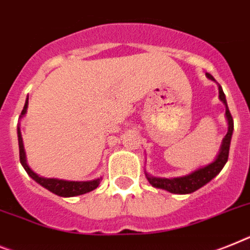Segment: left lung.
Returning a JSON list of instances; mask_svg holds the SVG:
<instances>
[{
  "label": "left lung",
  "instance_id": "left-lung-1",
  "mask_svg": "<svg viewBox=\"0 0 250 250\" xmlns=\"http://www.w3.org/2000/svg\"><path fill=\"white\" fill-rule=\"evenodd\" d=\"M206 76L209 80L215 81L212 75L206 73ZM219 98L226 108V119H228V133L222 140L221 147H220L219 154L216 156L215 160L212 163H209L208 165L197 169V170L192 171L188 175L179 178H156L152 177L150 174L146 173V178H147L148 183L155 188H160V189H165L170 193H175V194H188V193L196 192L197 189H200L201 187L206 186L209 180H212L213 178L222 170V167H225L226 161L229 157V148H230V142H231L232 131H234V121L230 114V110L228 108V103H226L225 94L222 91V87L219 85Z\"/></svg>",
  "mask_w": 250,
  "mask_h": 250
}]
</instances>
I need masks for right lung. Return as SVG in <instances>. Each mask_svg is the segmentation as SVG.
I'll list each match as a JSON object with an SVG mask.
<instances>
[{"label": "right lung", "instance_id": "right-lung-1", "mask_svg": "<svg viewBox=\"0 0 250 250\" xmlns=\"http://www.w3.org/2000/svg\"><path fill=\"white\" fill-rule=\"evenodd\" d=\"M28 99L25 102L24 109H22L21 115L20 118L24 117L25 113H26V109H28ZM18 138H19V152H20V163L24 167L25 171L29 174V177L33 178V179L37 182L38 184H41L42 187H44L45 189L50 190L54 194L61 197H75L80 196V194H85L87 192H91V190L96 189L98 186L100 184V180L102 178H98V179L94 180H87V182H73V180H63V179H56V178H43L41 175H38L37 173L31 170L29 167L28 163H26V155H25L24 150V144H22V137L21 132H20V127L18 128Z\"/></svg>", "mask_w": 250, "mask_h": 250}]
</instances>
